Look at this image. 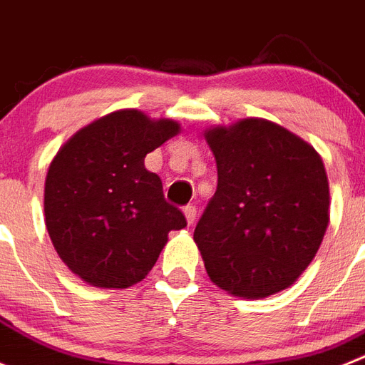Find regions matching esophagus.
I'll list each match as a JSON object with an SVG mask.
<instances>
[{"instance_id":"34e87169","label":"esophagus","mask_w":365,"mask_h":365,"mask_svg":"<svg viewBox=\"0 0 365 365\" xmlns=\"http://www.w3.org/2000/svg\"><path fill=\"white\" fill-rule=\"evenodd\" d=\"M183 215H185L187 223H189V225H192V223H195V220H196V207L195 205L183 207Z\"/></svg>"}]
</instances>
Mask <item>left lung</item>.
Masks as SVG:
<instances>
[{"label": "left lung", "mask_w": 365, "mask_h": 365, "mask_svg": "<svg viewBox=\"0 0 365 365\" xmlns=\"http://www.w3.org/2000/svg\"><path fill=\"white\" fill-rule=\"evenodd\" d=\"M218 187L195 229L220 289L265 298L293 285L329 223V182L313 145L285 127L245 118L207 129Z\"/></svg>", "instance_id": "1"}]
</instances>
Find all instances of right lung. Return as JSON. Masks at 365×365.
Instances as JSON below:
<instances>
[{"instance_id":"1","label":"right lung","mask_w":365,"mask_h":365,"mask_svg":"<svg viewBox=\"0 0 365 365\" xmlns=\"http://www.w3.org/2000/svg\"><path fill=\"white\" fill-rule=\"evenodd\" d=\"M182 130L175 120H153L121 109L72 134L45 178V225L56 252L76 277L100 289L142 282L170 231L187 225L163 198L162 180L145 156Z\"/></svg>"}]
</instances>
